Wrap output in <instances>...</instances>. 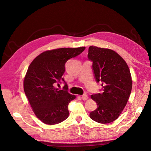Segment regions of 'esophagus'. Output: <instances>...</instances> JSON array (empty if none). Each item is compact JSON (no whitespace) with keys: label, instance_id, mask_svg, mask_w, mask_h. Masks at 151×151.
<instances>
[{"label":"esophagus","instance_id":"1","mask_svg":"<svg viewBox=\"0 0 151 151\" xmlns=\"http://www.w3.org/2000/svg\"><path fill=\"white\" fill-rule=\"evenodd\" d=\"M82 99H83V100H87V99H88V96L87 95H86V94H84V95H82Z\"/></svg>","mask_w":151,"mask_h":151}]
</instances>
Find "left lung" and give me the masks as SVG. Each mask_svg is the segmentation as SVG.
I'll return each instance as SVG.
<instances>
[{
	"label": "left lung",
	"mask_w": 151,
	"mask_h": 151,
	"mask_svg": "<svg viewBox=\"0 0 151 151\" xmlns=\"http://www.w3.org/2000/svg\"><path fill=\"white\" fill-rule=\"evenodd\" d=\"M88 58L91 61L94 77L102 86V93L91 95L97 108L89 117L99 123L114 121L129 100L132 81L126 62L115 51L90 46Z\"/></svg>",
	"instance_id": "left-lung-1"
}]
</instances>
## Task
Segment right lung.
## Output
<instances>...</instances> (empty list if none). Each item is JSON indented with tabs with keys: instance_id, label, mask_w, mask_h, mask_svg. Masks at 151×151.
I'll use <instances>...</instances> for the list:
<instances>
[{
	"instance_id": "1",
	"label": "right lung",
	"mask_w": 151,
	"mask_h": 151,
	"mask_svg": "<svg viewBox=\"0 0 151 151\" xmlns=\"http://www.w3.org/2000/svg\"><path fill=\"white\" fill-rule=\"evenodd\" d=\"M86 47L61 48L40 54L28 67L24 91L36 117L47 124H56L69 116L68 104L75 95L68 92L62 76L67 60L81 54ZM63 81V90L54 87Z\"/></svg>"
}]
</instances>
